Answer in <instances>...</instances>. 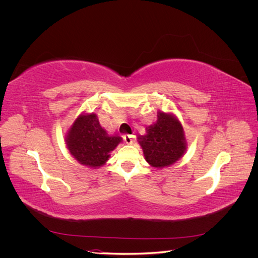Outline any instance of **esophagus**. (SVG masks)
<instances>
[{
	"mask_svg": "<svg viewBox=\"0 0 258 258\" xmlns=\"http://www.w3.org/2000/svg\"><path fill=\"white\" fill-rule=\"evenodd\" d=\"M123 141L127 144H132L135 141V136L134 135H124L123 136Z\"/></svg>",
	"mask_w": 258,
	"mask_h": 258,
	"instance_id": "34e87169",
	"label": "esophagus"
}]
</instances>
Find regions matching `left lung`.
<instances>
[{
  "label": "left lung",
  "mask_w": 258,
  "mask_h": 258,
  "mask_svg": "<svg viewBox=\"0 0 258 258\" xmlns=\"http://www.w3.org/2000/svg\"><path fill=\"white\" fill-rule=\"evenodd\" d=\"M147 135L139 138L146 161L152 167L172 165L182 157L186 143L181 122L174 116L159 112L157 122L146 129Z\"/></svg>",
  "instance_id": "left-lung-1"
}]
</instances>
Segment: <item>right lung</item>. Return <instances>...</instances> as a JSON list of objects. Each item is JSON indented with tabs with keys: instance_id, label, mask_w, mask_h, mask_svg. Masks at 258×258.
Listing matches in <instances>:
<instances>
[{
	"instance_id": "add662e5",
	"label": "right lung",
	"mask_w": 258,
	"mask_h": 258,
	"mask_svg": "<svg viewBox=\"0 0 258 258\" xmlns=\"http://www.w3.org/2000/svg\"><path fill=\"white\" fill-rule=\"evenodd\" d=\"M121 142L120 137L108 136L100 126L96 114L81 115L70 129L67 144L70 153L82 165L91 168L102 166L110 153Z\"/></svg>"
}]
</instances>
